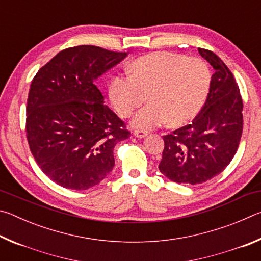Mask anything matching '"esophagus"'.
I'll return each instance as SVG.
<instances>
[{
	"mask_svg": "<svg viewBox=\"0 0 261 261\" xmlns=\"http://www.w3.org/2000/svg\"><path fill=\"white\" fill-rule=\"evenodd\" d=\"M134 136L137 137V138L143 139V138H145V137H147V132L140 131V130H135V131H134Z\"/></svg>",
	"mask_w": 261,
	"mask_h": 261,
	"instance_id": "1",
	"label": "esophagus"
}]
</instances>
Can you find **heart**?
<instances>
[{"instance_id": "heart-1", "label": "heart", "mask_w": 261, "mask_h": 261, "mask_svg": "<svg viewBox=\"0 0 261 261\" xmlns=\"http://www.w3.org/2000/svg\"><path fill=\"white\" fill-rule=\"evenodd\" d=\"M130 72L116 74L109 93L123 117L134 114L148 95L149 103L131 121L138 130L148 131L167 122L173 126L187 124L199 114L210 93V68L197 57L152 53L137 59L130 65Z\"/></svg>"}]
</instances>
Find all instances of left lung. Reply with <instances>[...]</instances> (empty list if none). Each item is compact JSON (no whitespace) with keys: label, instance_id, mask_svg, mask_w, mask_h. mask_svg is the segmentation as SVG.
<instances>
[{"label":"left lung","instance_id":"8db88e82","mask_svg":"<svg viewBox=\"0 0 261 261\" xmlns=\"http://www.w3.org/2000/svg\"><path fill=\"white\" fill-rule=\"evenodd\" d=\"M213 67L204 107L188 124L163 137L159 169L176 183H204L223 171L232 160L243 131V101L230 70L213 51L198 49Z\"/></svg>","mask_w":261,"mask_h":261}]
</instances>
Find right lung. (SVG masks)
<instances>
[{
    "mask_svg": "<svg viewBox=\"0 0 261 261\" xmlns=\"http://www.w3.org/2000/svg\"><path fill=\"white\" fill-rule=\"evenodd\" d=\"M127 53L82 45L60 51L35 74L26 106L32 155L53 182L87 190L115 166L114 147L130 132L94 84Z\"/></svg>",
    "mask_w": 261,
    "mask_h": 261,
    "instance_id": "1",
    "label": "right lung"
}]
</instances>
